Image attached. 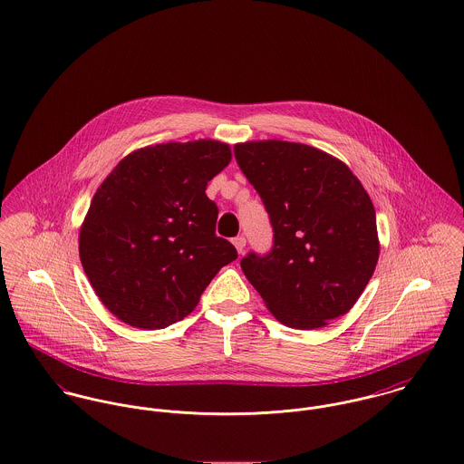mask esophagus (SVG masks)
<instances>
[{"mask_svg": "<svg viewBox=\"0 0 464 464\" xmlns=\"http://www.w3.org/2000/svg\"><path fill=\"white\" fill-rule=\"evenodd\" d=\"M234 246H236V250L239 253H245V248H246V239L243 237V236H237V237H234Z\"/></svg>", "mask_w": 464, "mask_h": 464, "instance_id": "obj_1", "label": "esophagus"}]
</instances>
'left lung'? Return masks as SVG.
I'll use <instances>...</instances> for the list:
<instances>
[{
    "label": "left lung",
    "instance_id": "8db88e82",
    "mask_svg": "<svg viewBox=\"0 0 464 464\" xmlns=\"http://www.w3.org/2000/svg\"><path fill=\"white\" fill-rule=\"evenodd\" d=\"M273 225V248L241 269L285 326L315 330L347 314L380 258L372 200L345 163L315 147L262 140L234 147Z\"/></svg>",
    "mask_w": 464,
    "mask_h": 464
}]
</instances>
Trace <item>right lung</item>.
<instances>
[{"mask_svg":"<svg viewBox=\"0 0 464 464\" xmlns=\"http://www.w3.org/2000/svg\"><path fill=\"white\" fill-rule=\"evenodd\" d=\"M232 160L216 140L138 149L97 188L80 228V258L122 323L160 330L189 315L216 273L237 258L216 236L206 188Z\"/></svg>","mask_w":464,"mask_h":464,"instance_id":"add662e5","label":"right lung"}]
</instances>
